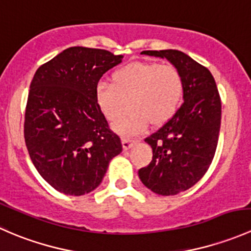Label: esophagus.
I'll return each instance as SVG.
<instances>
[{"instance_id": "34e87169", "label": "esophagus", "mask_w": 251, "mask_h": 251, "mask_svg": "<svg viewBox=\"0 0 251 251\" xmlns=\"http://www.w3.org/2000/svg\"><path fill=\"white\" fill-rule=\"evenodd\" d=\"M121 142H123V148L125 149V151H127V149H130L131 147L133 146V143H136V140H131V138H127V137H124L123 140H121Z\"/></svg>"}]
</instances>
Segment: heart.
<instances>
[{
	"label": "heart",
	"instance_id": "heart-1",
	"mask_svg": "<svg viewBox=\"0 0 251 251\" xmlns=\"http://www.w3.org/2000/svg\"><path fill=\"white\" fill-rule=\"evenodd\" d=\"M113 83L98 82L95 100L108 120H115L126 107L131 110L113 124L124 136L143 132L149 120L154 125L168 121L178 109L184 81L176 67L158 63L133 62L113 73Z\"/></svg>",
	"mask_w": 251,
	"mask_h": 251
}]
</instances>
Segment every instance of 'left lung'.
<instances>
[{
	"label": "left lung",
	"instance_id": "left-lung-1",
	"mask_svg": "<svg viewBox=\"0 0 251 251\" xmlns=\"http://www.w3.org/2000/svg\"><path fill=\"white\" fill-rule=\"evenodd\" d=\"M166 58L184 81L183 104L146 141L153 159L138 170L142 183L160 196H175L193 187L209 169L219 142L221 100L211 73L181 50H143Z\"/></svg>",
	"mask_w": 251,
	"mask_h": 251
}]
</instances>
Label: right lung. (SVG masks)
<instances>
[{"instance_id":"right-lung-1","label":"right lung","mask_w":251,"mask_h":251,"mask_svg":"<svg viewBox=\"0 0 251 251\" xmlns=\"http://www.w3.org/2000/svg\"><path fill=\"white\" fill-rule=\"evenodd\" d=\"M121 59L105 50L69 47L35 73L25 144L36 170L58 192L76 197L92 192L123 151L95 100L100 78Z\"/></svg>"}]
</instances>
